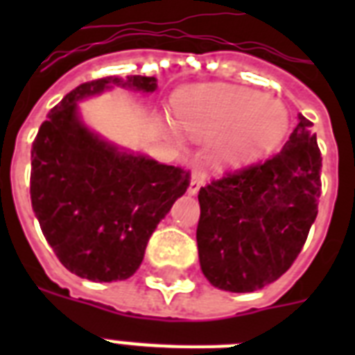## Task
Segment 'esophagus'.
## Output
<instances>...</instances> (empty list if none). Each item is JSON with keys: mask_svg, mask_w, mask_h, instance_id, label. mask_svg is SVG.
<instances>
[{"mask_svg": "<svg viewBox=\"0 0 355 355\" xmlns=\"http://www.w3.org/2000/svg\"><path fill=\"white\" fill-rule=\"evenodd\" d=\"M205 180H206L205 169H200V167H195L193 173H191V182H189V188H188L189 195L197 193V191L200 189V186L205 184Z\"/></svg>", "mask_w": 355, "mask_h": 355, "instance_id": "34e87169", "label": "esophagus"}]
</instances>
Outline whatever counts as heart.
I'll list each match as a JSON object with an SVG mask.
<instances>
[{
    "label": "heart",
    "mask_w": 355,
    "mask_h": 355,
    "mask_svg": "<svg viewBox=\"0 0 355 355\" xmlns=\"http://www.w3.org/2000/svg\"><path fill=\"white\" fill-rule=\"evenodd\" d=\"M177 116L188 134L199 139L223 136L216 160L243 166L275 150L286 138V107L263 94L239 86H200L177 101Z\"/></svg>",
    "instance_id": "b5f03b06"
}]
</instances>
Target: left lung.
Segmentation results:
<instances>
[{
  "mask_svg": "<svg viewBox=\"0 0 355 355\" xmlns=\"http://www.w3.org/2000/svg\"><path fill=\"white\" fill-rule=\"evenodd\" d=\"M313 123L298 125L280 153L200 188V269L211 286L252 293L293 265L317 217L322 156Z\"/></svg>",
  "mask_w": 355,
  "mask_h": 355,
  "instance_id": "obj_1",
  "label": "left lung"
}]
</instances>
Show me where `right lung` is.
Segmentation results:
<instances>
[{"label": "right lung", "mask_w": 355, "mask_h": 355, "mask_svg": "<svg viewBox=\"0 0 355 355\" xmlns=\"http://www.w3.org/2000/svg\"><path fill=\"white\" fill-rule=\"evenodd\" d=\"M112 85L156 90L155 77H103L71 90L40 125L31 149V205L60 263L92 282L138 270L156 225L186 193L189 171L118 150L90 132L77 101Z\"/></svg>", "instance_id": "obj_1"}]
</instances>
